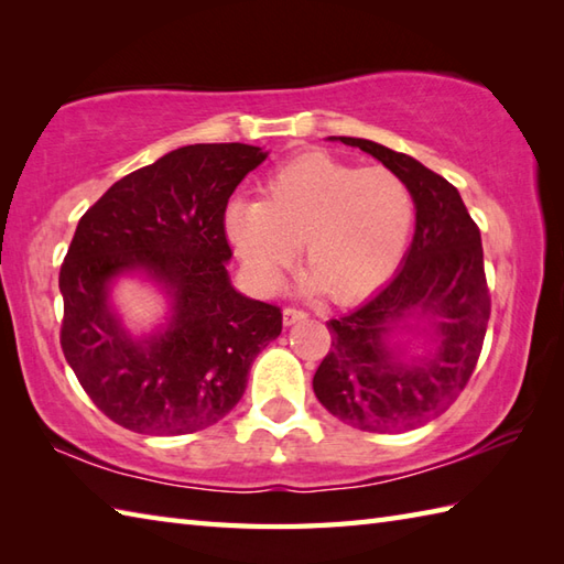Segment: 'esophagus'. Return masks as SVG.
Wrapping results in <instances>:
<instances>
[{
    "mask_svg": "<svg viewBox=\"0 0 564 564\" xmlns=\"http://www.w3.org/2000/svg\"><path fill=\"white\" fill-rule=\"evenodd\" d=\"M307 317V313L303 307H295V305H289V307H283V325H295L297 319H305Z\"/></svg>",
    "mask_w": 564,
    "mask_h": 564,
    "instance_id": "esophagus-1",
    "label": "esophagus"
}]
</instances>
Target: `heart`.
<instances>
[{"mask_svg": "<svg viewBox=\"0 0 564 564\" xmlns=\"http://www.w3.org/2000/svg\"><path fill=\"white\" fill-rule=\"evenodd\" d=\"M412 220V191L398 174L310 152L267 178L263 200L230 203L225 230L263 291L279 289L303 245L305 291L354 303L398 269Z\"/></svg>", "mask_w": 564, "mask_h": 564, "instance_id": "1", "label": "heart"}]
</instances>
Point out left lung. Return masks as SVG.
Returning a JSON list of instances; mask_svg holds the SVG:
<instances>
[{
  "label": "left lung",
  "mask_w": 564,
  "mask_h": 564,
  "mask_svg": "<svg viewBox=\"0 0 564 564\" xmlns=\"http://www.w3.org/2000/svg\"><path fill=\"white\" fill-rule=\"evenodd\" d=\"M373 154L410 186L416 230L404 267L354 313L327 322L332 349L313 388L344 424L373 434L422 426L443 414L465 390L482 351L489 301L480 227L458 188L410 154L373 140L339 138ZM414 312L437 317V351L406 367L387 346V334Z\"/></svg>",
  "instance_id": "1"
}]
</instances>
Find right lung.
<instances>
[{
	"label": "right lung",
	"instance_id": "add662e5",
	"mask_svg": "<svg viewBox=\"0 0 564 564\" xmlns=\"http://www.w3.org/2000/svg\"><path fill=\"white\" fill-rule=\"evenodd\" d=\"M263 160L242 142L178 148L123 176L79 218L59 267V346L111 422L148 436L213 426L281 334V307L237 293L225 269L227 200ZM133 268L175 297L173 325L148 343L130 340L105 303L108 283Z\"/></svg>",
	"mask_w": 564,
	"mask_h": 564
}]
</instances>
